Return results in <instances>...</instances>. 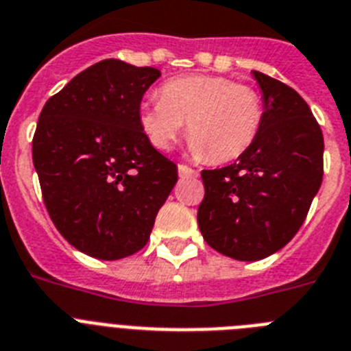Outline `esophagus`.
<instances>
[{
	"mask_svg": "<svg viewBox=\"0 0 351 351\" xmlns=\"http://www.w3.org/2000/svg\"><path fill=\"white\" fill-rule=\"evenodd\" d=\"M178 175L180 176H197L196 169L185 166V164H178Z\"/></svg>",
	"mask_w": 351,
	"mask_h": 351,
	"instance_id": "34e87169",
	"label": "esophagus"
}]
</instances>
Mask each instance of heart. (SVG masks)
<instances>
[{
  "label": "heart",
  "mask_w": 351,
  "mask_h": 351,
  "mask_svg": "<svg viewBox=\"0 0 351 351\" xmlns=\"http://www.w3.org/2000/svg\"><path fill=\"white\" fill-rule=\"evenodd\" d=\"M138 120L157 150H169L187 121L191 152L228 162L254 143L263 121V102L254 88L230 77L185 75L166 81L160 100L143 102Z\"/></svg>",
  "instance_id": "heart-1"
}]
</instances>
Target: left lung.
I'll use <instances>...</instances> for the list:
<instances>
[{"label": "left lung", "mask_w": 351, "mask_h": 351, "mask_svg": "<svg viewBox=\"0 0 351 351\" xmlns=\"http://www.w3.org/2000/svg\"><path fill=\"white\" fill-rule=\"evenodd\" d=\"M263 99L254 143L237 162L201 171L197 224L210 247L240 261L282 249L300 230L323 178V134L293 88L252 70Z\"/></svg>", "instance_id": "1"}]
</instances>
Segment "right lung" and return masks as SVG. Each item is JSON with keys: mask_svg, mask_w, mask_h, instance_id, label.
Masks as SVG:
<instances>
[{"mask_svg": "<svg viewBox=\"0 0 351 351\" xmlns=\"http://www.w3.org/2000/svg\"><path fill=\"white\" fill-rule=\"evenodd\" d=\"M154 66L102 60L45 102L33 166L51 221L77 251L121 260L150 239L158 208L178 180L176 164L139 127Z\"/></svg>", "mask_w": 351, "mask_h": 351, "instance_id": "1", "label": "right lung"}]
</instances>
